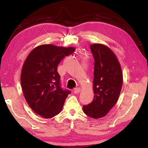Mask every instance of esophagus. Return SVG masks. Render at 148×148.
<instances>
[{"mask_svg": "<svg viewBox=\"0 0 148 148\" xmlns=\"http://www.w3.org/2000/svg\"><path fill=\"white\" fill-rule=\"evenodd\" d=\"M80 91H81V89H80V88H76L74 89L73 90V92L75 94H77V93H79L80 92Z\"/></svg>", "mask_w": 148, "mask_h": 148, "instance_id": "obj_1", "label": "esophagus"}]
</instances>
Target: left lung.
I'll return each instance as SVG.
<instances>
[{"label":"left lung","instance_id":"obj_1","mask_svg":"<svg viewBox=\"0 0 148 148\" xmlns=\"http://www.w3.org/2000/svg\"><path fill=\"white\" fill-rule=\"evenodd\" d=\"M95 59L93 91L90 104L83 106L84 113L93 119L104 117L117 102L122 89L123 75L114 52L101 44L90 45Z\"/></svg>","mask_w":148,"mask_h":148}]
</instances>
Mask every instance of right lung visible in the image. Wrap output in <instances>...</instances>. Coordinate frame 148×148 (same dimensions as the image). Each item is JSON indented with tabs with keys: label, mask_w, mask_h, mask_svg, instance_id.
Masks as SVG:
<instances>
[{
	"label": "right lung",
	"mask_w": 148,
	"mask_h": 148,
	"mask_svg": "<svg viewBox=\"0 0 148 148\" xmlns=\"http://www.w3.org/2000/svg\"><path fill=\"white\" fill-rule=\"evenodd\" d=\"M75 50L72 47L43 44L34 48L24 62L21 84L25 98L31 109L44 118L59 114L70 93L61 88L57 70L60 61Z\"/></svg>",
	"instance_id": "right-lung-1"
}]
</instances>
